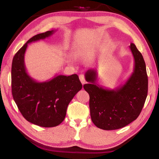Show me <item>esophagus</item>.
Wrapping results in <instances>:
<instances>
[{
    "label": "esophagus",
    "mask_w": 159,
    "mask_h": 159,
    "mask_svg": "<svg viewBox=\"0 0 159 159\" xmlns=\"http://www.w3.org/2000/svg\"><path fill=\"white\" fill-rule=\"evenodd\" d=\"M79 78H80V80L81 81V84H82L83 85L85 83V76L84 74H80L79 75Z\"/></svg>",
    "instance_id": "esophagus-1"
}]
</instances>
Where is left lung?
Returning <instances> with one entry per match:
<instances>
[{
  "label": "left lung",
  "instance_id": "1",
  "mask_svg": "<svg viewBox=\"0 0 159 159\" xmlns=\"http://www.w3.org/2000/svg\"><path fill=\"white\" fill-rule=\"evenodd\" d=\"M134 57V68L123 85L110 89L98 84V71L89 69L85 73L89 82L84 85L89 95L91 121L103 130L125 127L141 113L148 92L146 65L141 53L133 43L129 46Z\"/></svg>",
  "mask_w": 159,
  "mask_h": 159
}]
</instances>
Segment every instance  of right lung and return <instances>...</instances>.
<instances>
[{
	"label": "right lung",
	"mask_w": 159,
	"mask_h": 159,
	"mask_svg": "<svg viewBox=\"0 0 159 159\" xmlns=\"http://www.w3.org/2000/svg\"><path fill=\"white\" fill-rule=\"evenodd\" d=\"M54 32L52 30L31 38L14 55L12 64V93L14 102L28 121L43 127H56L63 121L70 102L82 88L77 74L56 75L42 82L28 75L25 63L28 44L44 40Z\"/></svg>",
	"instance_id": "1"
}]
</instances>
